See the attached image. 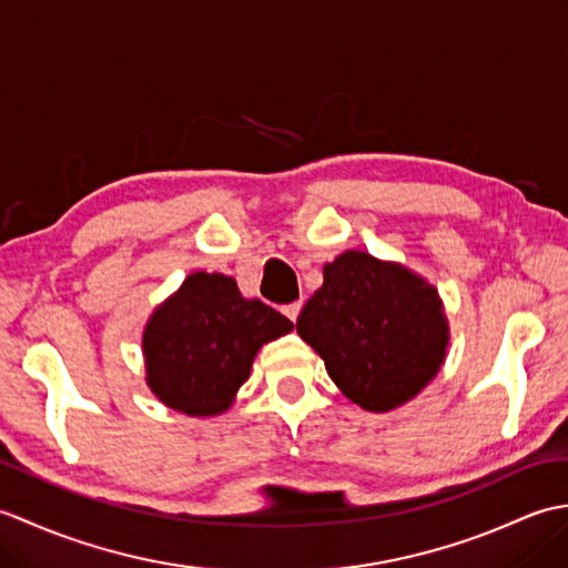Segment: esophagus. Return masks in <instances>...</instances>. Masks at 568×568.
Returning <instances> with one entry per match:
<instances>
[{"label":"esophagus","mask_w":568,"mask_h":568,"mask_svg":"<svg viewBox=\"0 0 568 568\" xmlns=\"http://www.w3.org/2000/svg\"><path fill=\"white\" fill-rule=\"evenodd\" d=\"M300 307H303V303H291V305H285L283 307V315L291 320V322H295L297 320V315H300Z\"/></svg>","instance_id":"1"}]
</instances>
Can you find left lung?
<instances>
[{
	"mask_svg": "<svg viewBox=\"0 0 568 568\" xmlns=\"http://www.w3.org/2000/svg\"><path fill=\"white\" fill-rule=\"evenodd\" d=\"M342 393L371 413L415 397L437 376L449 344L442 300L403 265L346 251L297 317Z\"/></svg>",
	"mask_w": 568,
	"mask_h": 568,
	"instance_id": "8db88e82",
	"label": "left lung"
}]
</instances>
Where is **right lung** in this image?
Listing matches in <instances>:
<instances>
[{
  "label": "right lung",
  "mask_w": 568,
  "mask_h": 568,
  "mask_svg": "<svg viewBox=\"0 0 568 568\" xmlns=\"http://www.w3.org/2000/svg\"><path fill=\"white\" fill-rule=\"evenodd\" d=\"M291 329L281 312L241 297L234 277L192 273L143 332L146 381L178 413L220 415L246 383L258 348Z\"/></svg>",
  "instance_id": "right-lung-1"
}]
</instances>
